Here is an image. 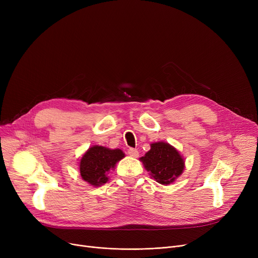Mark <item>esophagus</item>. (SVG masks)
<instances>
[{"instance_id": "1", "label": "esophagus", "mask_w": 258, "mask_h": 258, "mask_svg": "<svg viewBox=\"0 0 258 258\" xmlns=\"http://www.w3.org/2000/svg\"><path fill=\"white\" fill-rule=\"evenodd\" d=\"M127 155L133 158H137L139 156V152L137 150H135V148H130L127 151Z\"/></svg>"}]
</instances>
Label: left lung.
Segmentation results:
<instances>
[{"mask_svg":"<svg viewBox=\"0 0 258 258\" xmlns=\"http://www.w3.org/2000/svg\"><path fill=\"white\" fill-rule=\"evenodd\" d=\"M145 169L162 185H168L182 174L185 161L173 146L166 142L151 144V150L140 158Z\"/></svg>","mask_w":258,"mask_h":258,"instance_id":"8db88e82","label":"left lung"}]
</instances>
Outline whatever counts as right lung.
<instances>
[{
  "label": "right lung",
  "instance_id": "add662e5",
  "mask_svg": "<svg viewBox=\"0 0 258 258\" xmlns=\"http://www.w3.org/2000/svg\"><path fill=\"white\" fill-rule=\"evenodd\" d=\"M122 158H124V153L118 148L110 150L104 146L94 145L80 159L81 178L93 186H101L108 181V174Z\"/></svg>",
  "mask_w": 258,
  "mask_h": 258
}]
</instances>
